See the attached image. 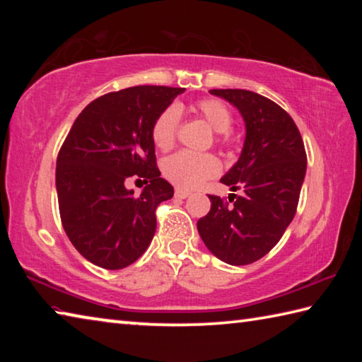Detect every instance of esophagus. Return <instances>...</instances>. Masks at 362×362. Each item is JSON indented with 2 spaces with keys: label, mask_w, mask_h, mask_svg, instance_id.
<instances>
[{
  "label": "esophagus",
  "mask_w": 362,
  "mask_h": 362,
  "mask_svg": "<svg viewBox=\"0 0 362 362\" xmlns=\"http://www.w3.org/2000/svg\"><path fill=\"white\" fill-rule=\"evenodd\" d=\"M189 196V192H187V189H182V188H177L175 189V198L179 199H185Z\"/></svg>",
  "instance_id": "1"
}]
</instances>
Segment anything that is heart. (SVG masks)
<instances>
[{"label":"heart","mask_w":362,"mask_h":362,"mask_svg":"<svg viewBox=\"0 0 362 362\" xmlns=\"http://www.w3.org/2000/svg\"><path fill=\"white\" fill-rule=\"evenodd\" d=\"M196 112L217 134L230 131L233 121L231 113L225 103L220 100H201L196 107ZM179 121L180 110L177 105L166 107L156 116L151 126V139L158 148L169 150L174 145ZM163 169L168 179L175 183L177 187L192 189L216 175L220 170V163L214 155H201V153L182 150L169 156L164 161Z\"/></svg>","instance_id":"heart-1"}]
</instances>
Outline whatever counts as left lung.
Wrapping results in <instances>:
<instances>
[{"instance_id": "8db88e82", "label": "left lung", "mask_w": 362, "mask_h": 362, "mask_svg": "<svg viewBox=\"0 0 362 362\" xmlns=\"http://www.w3.org/2000/svg\"><path fill=\"white\" fill-rule=\"evenodd\" d=\"M209 93L231 103L246 126L241 155L220 179L243 193L228 196L233 206L209 194L211 211L196 226L217 259L249 265L276 246L296 216L306 173L303 140L291 116L267 97L246 89Z\"/></svg>"}]
</instances>
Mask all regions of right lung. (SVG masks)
Instances as JSON below:
<instances>
[{"label": "right lung", "instance_id": "add662e5", "mask_svg": "<svg viewBox=\"0 0 362 362\" xmlns=\"http://www.w3.org/2000/svg\"><path fill=\"white\" fill-rule=\"evenodd\" d=\"M183 88L134 86L90 102L57 156L56 188L64 230L86 260L105 269L136 262L155 236L159 203L174 188L156 168L151 126ZM147 183L134 197L125 183Z\"/></svg>", "mask_w": 362, "mask_h": 362}]
</instances>
